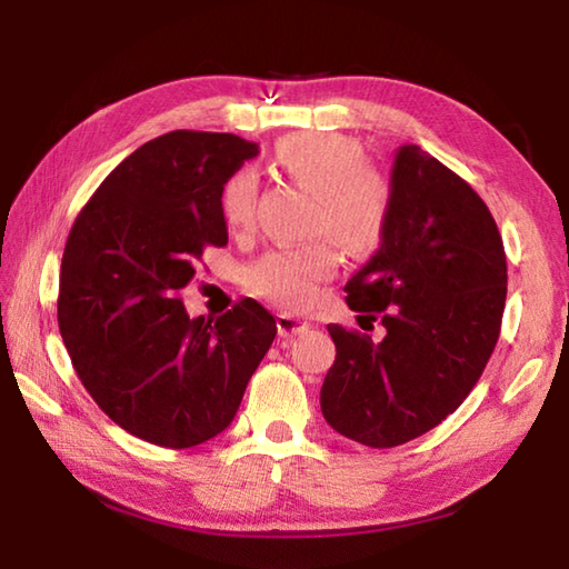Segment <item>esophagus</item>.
<instances>
[{
  "label": "esophagus",
  "instance_id": "1",
  "mask_svg": "<svg viewBox=\"0 0 569 569\" xmlns=\"http://www.w3.org/2000/svg\"><path fill=\"white\" fill-rule=\"evenodd\" d=\"M276 328H278V336L293 338L298 333H306V330L311 328V323H308V320H303V318H298V316H291V313H278Z\"/></svg>",
  "mask_w": 569,
  "mask_h": 569
}]
</instances>
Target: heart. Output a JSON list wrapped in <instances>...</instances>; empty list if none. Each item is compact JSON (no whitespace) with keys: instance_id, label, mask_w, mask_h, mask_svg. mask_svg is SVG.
<instances>
[{"instance_id":"heart-1","label":"heart","mask_w":569,"mask_h":569,"mask_svg":"<svg viewBox=\"0 0 569 569\" xmlns=\"http://www.w3.org/2000/svg\"><path fill=\"white\" fill-rule=\"evenodd\" d=\"M276 161L288 177L316 193L313 226L328 231L350 253H370L383 241L390 189L356 139L333 131H301L276 143ZM256 211V177L236 171L221 189V213L231 229H249ZM338 258L328 241L273 249L246 271V286L281 308H303L318 283L336 273Z\"/></svg>"}]
</instances>
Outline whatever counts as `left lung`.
<instances>
[{"label":"left lung","mask_w":569,"mask_h":569,"mask_svg":"<svg viewBox=\"0 0 569 569\" xmlns=\"http://www.w3.org/2000/svg\"><path fill=\"white\" fill-rule=\"evenodd\" d=\"M346 293L386 336L328 326L336 360L320 410L360 446H402L458 410L498 343L508 261L488 206L428 151L400 147L386 236Z\"/></svg>","instance_id":"8db88e82"}]
</instances>
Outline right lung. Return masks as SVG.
Returning <instances> with one entry per match:
<instances>
[{"label": "right lung", "instance_id": "1", "mask_svg": "<svg viewBox=\"0 0 569 569\" xmlns=\"http://www.w3.org/2000/svg\"><path fill=\"white\" fill-rule=\"evenodd\" d=\"M258 143L169 131L101 181L61 258L59 330L89 396L131 436L193 448L231 426L276 338L253 298L189 318L179 298L206 246H226L221 189Z\"/></svg>", "mask_w": 569, "mask_h": 569}]
</instances>
